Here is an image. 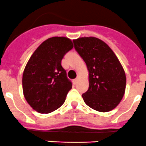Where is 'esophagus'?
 <instances>
[{"label":"esophagus","instance_id":"34e87169","mask_svg":"<svg viewBox=\"0 0 146 146\" xmlns=\"http://www.w3.org/2000/svg\"><path fill=\"white\" fill-rule=\"evenodd\" d=\"M78 81H79V77H76V79H75L74 80H73V83H74V84H77Z\"/></svg>","mask_w":146,"mask_h":146}]
</instances>
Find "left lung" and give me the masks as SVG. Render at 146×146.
<instances>
[{
    "label": "left lung",
    "mask_w": 146,
    "mask_h": 146,
    "mask_svg": "<svg viewBox=\"0 0 146 146\" xmlns=\"http://www.w3.org/2000/svg\"><path fill=\"white\" fill-rule=\"evenodd\" d=\"M73 43L89 72V88L82 94L84 102L100 112L111 111L119 104L125 90L122 64L108 45L97 38H79Z\"/></svg>",
    "instance_id": "1"
}]
</instances>
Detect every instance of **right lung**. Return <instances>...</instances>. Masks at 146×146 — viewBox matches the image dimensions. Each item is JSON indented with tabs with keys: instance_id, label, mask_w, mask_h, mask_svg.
Instances as JSON below:
<instances>
[{
	"instance_id": "obj_1",
	"label": "right lung",
	"mask_w": 146,
	"mask_h": 146,
	"mask_svg": "<svg viewBox=\"0 0 146 146\" xmlns=\"http://www.w3.org/2000/svg\"><path fill=\"white\" fill-rule=\"evenodd\" d=\"M73 47V43L67 38H50L28 61L22 78L23 92L28 104L37 112L51 113L65 101L72 83L61 63L64 56Z\"/></svg>"
}]
</instances>
